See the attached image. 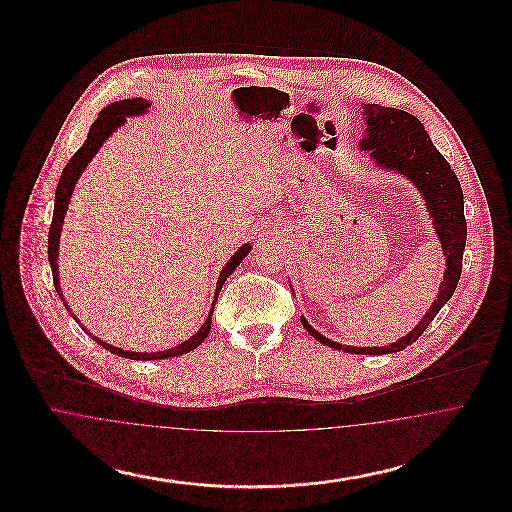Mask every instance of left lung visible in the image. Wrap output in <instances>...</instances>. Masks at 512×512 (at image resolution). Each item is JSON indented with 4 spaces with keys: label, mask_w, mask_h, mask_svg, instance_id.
Instances as JSON below:
<instances>
[{
    "label": "left lung",
    "mask_w": 512,
    "mask_h": 512,
    "mask_svg": "<svg viewBox=\"0 0 512 512\" xmlns=\"http://www.w3.org/2000/svg\"><path fill=\"white\" fill-rule=\"evenodd\" d=\"M361 113L366 128L363 138L359 140V149L370 155L372 165L384 171L403 174L407 180H411L414 188L426 201L428 215L432 219L441 251L445 255L443 282L439 284L438 297L434 299L426 315L418 320V324L407 336L393 341L390 345H341L338 341L322 336L303 315L301 324L315 340L332 349L353 355H386L403 351L407 345L418 340L422 332L428 328V324L436 318L439 309L457 290L463 270V251L466 244L463 190L457 180V174L451 171V165L432 144L422 122L414 115L376 103H365Z\"/></svg>",
    "instance_id": "left-lung-1"
}]
</instances>
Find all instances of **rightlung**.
<instances>
[{"label": "right lung", "mask_w": 512, "mask_h": 512, "mask_svg": "<svg viewBox=\"0 0 512 512\" xmlns=\"http://www.w3.org/2000/svg\"><path fill=\"white\" fill-rule=\"evenodd\" d=\"M151 107V103L144 98H132V99H121V101H113L111 105H107L105 109H101V113L98 115L96 122L90 126V132H88V138L86 142L82 144V147L74 153L71 157V161L67 163V167L63 169V174L59 178V184H57V190H55V205H53V219H51V226H49L48 236V259L49 265H51V272H53V284H55V290L59 293V297L63 299V293H61V282H59V238H61V230H63V222H65V215H67V209H69V201H71V195L74 192V186L78 182V178L82 176L84 169L88 167V163L96 157V153L99 151V147L103 146V142L115 132L119 130L122 124L126 122L128 117H140L144 115L147 109ZM251 251V244H244L242 247H238V251L230 257V261L222 267L219 274V280H217V290H215V299H213V305H211V311L205 318V322L201 324V328L195 332L194 336H190L188 340L178 343L176 347L172 349H165V351H155V353H136V351H126L121 347H115L107 341L99 340L96 336H92L84 326V330L88 332V336H92L96 343H99L103 349L124 357V359H132V361H157V359H171V357H178V355H184V353H190L194 351L195 347H199L203 340L209 336V330H211V317H213V309H215V303H217V297H219L220 290L226 282V278L238 268V265L244 261L247 257V253ZM65 303V309L71 313L67 301L63 299ZM74 317V315H73ZM74 320L80 324V320L74 317Z\"/></svg>", "instance_id": "1"}]
</instances>
